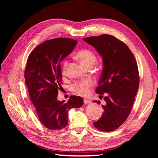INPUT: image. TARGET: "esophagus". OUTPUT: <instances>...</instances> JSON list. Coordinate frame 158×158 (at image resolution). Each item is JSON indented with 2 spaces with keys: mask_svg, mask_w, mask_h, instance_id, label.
<instances>
[{
  "mask_svg": "<svg viewBox=\"0 0 158 158\" xmlns=\"http://www.w3.org/2000/svg\"><path fill=\"white\" fill-rule=\"evenodd\" d=\"M84 103H85V104H89V103H91V101L90 100H88V99H84Z\"/></svg>",
  "mask_w": 158,
  "mask_h": 158,
  "instance_id": "1",
  "label": "esophagus"
}]
</instances>
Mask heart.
I'll use <instances>...</instances> for the list:
<instances>
[{
  "label": "heart",
  "mask_w": 158,
  "mask_h": 158,
  "mask_svg": "<svg viewBox=\"0 0 158 158\" xmlns=\"http://www.w3.org/2000/svg\"><path fill=\"white\" fill-rule=\"evenodd\" d=\"M81 63L85 67L89 66H94L97 61V56L94 52L89 49H83L77 52L76 55ZM68 65V61L65 60L63 65V73L64 74L66 67ZM93 84L92 80L91 79H85L83 80L76 82L71 85V89L76 94L85 97L89 95L90 92V88Z\"/></svg>",
  "instance_id": "b5f03b06"
}]
</instances>
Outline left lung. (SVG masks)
Returning a JSON list of instances; mask_svg holds the SVG:
<instances>
[{
	"instance_id": "1",
	"label": "left lung",
	"mask_w": 158,
	"mask_h": 158,
	"mask_svg": "<svg viewBox=\"0 0 158 158\" xmlns=\"http://www.w3.org/2000/svg\"><path fill=\"white\" fill-rule=\"evenodd\" d=\"M102 57L103 70L95 92L104 97L106 104L98 121L94 123L99 131L116 130L125 122L135 102L139 86V73L132 52L123 41L111 35L84 38ZM100 104V101L94 100Z\"/></svg>"
}]
</instances>
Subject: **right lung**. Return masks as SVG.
<instances>
[{
	"label": "right lung",
	"mask_w": 158,
	"mask_h": 158,
	"mask_svg": "<svg viewBox=\"0 0 158 158\" xmlns=\"http://www.w3.org/2000/svg\"><path fill=\"white\" fill-rule=\"evenodd\" d=\"M77 42L61 37L47 40L28 56L24 73L26 85L40 122L51 130L67 126L69 110L79 108L84 103L82 98L76 95L70 96L66 103L57 99L63 83L60 62L74 50Z\"/></svg>",
	"instance_id": "1"
}]
</instances>
